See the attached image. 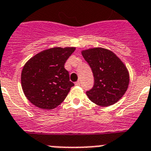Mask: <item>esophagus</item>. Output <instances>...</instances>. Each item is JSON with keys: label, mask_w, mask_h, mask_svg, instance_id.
<instances>
[{"label": "esophagus", "mask_w": 151, "mask_h": 151, "mask_svg": "<svg viewBox=\"0 0 151 151\" xmlns=\"http://www.w3.org/2000/svg\"><path fill=\"white\" fill-rule=\"evenodd\" d=\"M75 85H76V86H79V85H81V82H80V81H78V82H76L75 83Z\"/></svg>", "instance_id": "obj_1"}]
</instances>
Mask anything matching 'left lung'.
I'll return each instance as SVG.
<instances>
[{"instance_id":"1","label":"left lung","mask_w":151,"mask_h":151,"mask_svg":"<svg viewBox=\"0 0 151 151\" xmlns=\"http://www.w3.org/2000/svg\"><path fill=\"white\" fill-rule=\"evenodd\" d=\"M94 76V85L86 91L93 103L108 106L124 95L129 83V76L123 63L115 54L101 47L82 52Z\"/></svg>"}]
</instances>
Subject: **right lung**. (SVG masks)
Masks as SVG:
<instances>
[{"instance_id": "1", "label": "right lung", "mask_w": 151, "mask_h": 151, "mask_svg": "<svg viewBox=\"0 0 151 151\" xmlns=\"http://www.w3.org/2000/svg\"><path fill=\"white\" fill-rule=\"evenodd\" d=\"M75 47H54L40 52L24 66L21 83L24 94L32 104L52 110L65 100L74 84L64 68Z\"/></svg>"}]
</instances>
